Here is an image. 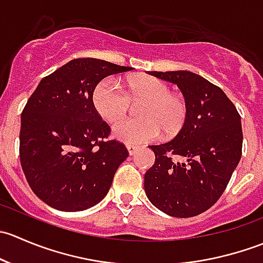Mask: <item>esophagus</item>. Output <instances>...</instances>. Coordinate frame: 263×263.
Segmentation results:
<instances>
[{
	"label": "esophagus",
	"instance_id": "esophagus-1",
	"mask_svg": "<svg viewBox=\"0 0 263 263\" xmlns=\"http://www.w3.org/2000/svg\"><path fill=\"white\" fill-rule=\"evenodd\" d=\"M127 150H128L129 155H135V154L137 153V150H139V148H137V146H135V145L128 144V145H127Z\"/></svg>",
	"mask_w": 263,
	"mask_h": 263
}]
</instances>
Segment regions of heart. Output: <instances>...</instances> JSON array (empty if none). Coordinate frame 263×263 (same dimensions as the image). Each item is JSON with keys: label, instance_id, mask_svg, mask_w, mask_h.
Segmentation results:
<instances>
[{"label": "heart", "instance_id": "b5f03b06", "mask_svg": "<svg viewBox=\"0 0 263 263\" xmlns=\"http://www.w3.org/2000/svg\"><path fill=\"white\" fill-rule=\"evenodd\" d=\"M131 100H145L140 108V119L117 123L113 135L128 144H145L160 136H174L184 126L188 105L184 98L172 92L171 86L160 79L147 75L126 80V90L115 78L104 79L95 86L92 103L103 119L109 123L121 121L128 112Z\"/></svg>", "mask_w": 263, "mask_h": 263}]
</instances>
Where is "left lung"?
Returning a JSON list of instances; mask_svg holds the SVG:
<instances>
[{
	"mask_svg": "<svg viewBox=\"0 0 263 263\" xmlns=\"http://www.w3.org/2000/svg\"><path fill=\"white\" fill-rule=\"evenodd\" d=\"M148 73L181 89L188 117L172 141L150 146L155 163L145 173V192L155 208L171 216H197L219 200L239 163L240 116L219 86L197 73ZM174 155L185 160L174 162Z\"/></svg>",
	"mask_w": 263,
	"mask_h": 263,
	"instance_id": "1",
	"label": "left lung"
}]
</instances>
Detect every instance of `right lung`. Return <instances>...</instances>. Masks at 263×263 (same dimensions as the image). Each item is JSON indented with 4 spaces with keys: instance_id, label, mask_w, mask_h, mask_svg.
<instances>
[{
    "instance_id": "right-lung-1",
    "label": "right lung",
    "mask_w": 263,
    "mask_h": 263,
    "mask_svg": "<svg viewBox=\"0 0 263 263\" xmlns=\"http://www.w3.org/2000/svg\"><path fill=\"white\" fill-rule=\"evenodd\" d=\"M134 70L76 58L42 79L21 113L20 163L31 191L62 211H81L107 196L128 156L92 103L107 76Z\"/></svg>"
}]
</instances>
